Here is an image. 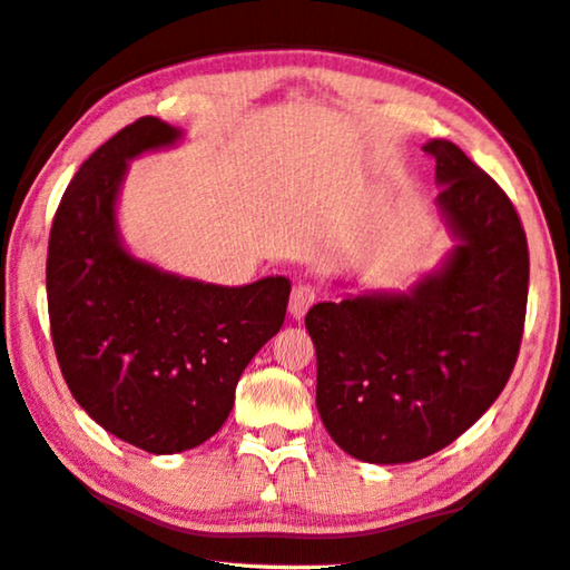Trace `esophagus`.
I'll list each match as a JSON object with an SVG mask.
<instances>
[{
  "label": "esophagus",
  "mask_w": 570,
  "mask_h": 570,
  "mask_svg": "<svg viewBox=\"0 0 570 570\" xmlns=\"http://www.w3.org/2000/svg\"><path fill=\"white\" fill-rule=\"evenodd\" d=\"M314 302H316V288L306 282H298L294 286L292 298H288V312H292V316H296V320H302Z\"/></svg>",
  "instance_id": "34e87169"
}]
</instances>
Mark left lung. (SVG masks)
<instances>
[{
	"instance_id": "obj_1",
	"label": "left lung",
	"mask_w": 570,
	"mask_h": 570,
	"mask_svg": "<svg viewBox=\"0 0 570 570\" xmlns=\"http://www.w3.org/2000/svg\"><path fill=\"white\" fill-rule=\"evenodd\" d=\"M438 206L460 244L410 294L314 304L316 407L364 462L394 465L455 442L513 372L528 304V240L505 190L455 142L430 140Z\"/></svg>"
}]
</instances>
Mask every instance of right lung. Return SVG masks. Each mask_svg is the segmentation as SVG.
<instances>
[{"label":"right lung","instance_id":"1","mask_svg":"<svg viewBox=\"0 0 570 570\" xmlns=\"http://www.w3.org/2000/svg\"><path fill=\"white\" fill-rule=\"evenodd\" d=\"M180 130L140 118L82 163L47 246L57 362L77 404L130 445L173 455L216 435L254 354L282 330L292 284L216 286L132 258L115 224L128 160Z\"/></svg>","mask_w":570,"mask_h":570}]
</instances>
